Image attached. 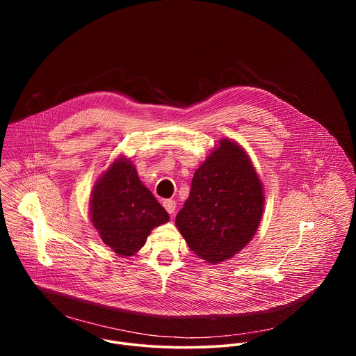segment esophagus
<instances>
[{"mask_svg": "<svg viewBox=\"0 0 356 356\" xmlns=\"http://www.w3.org/2000/svg\"><path fill=\"white\" fill-rule=\"evenodd\" d=\"M162 204H163V207L166 209V211L169 214L175 213V210H176V201L175 200H163Z\"/></svg>", "mask_w": 356, "mask_h": 356, "instance_id": "obj_1", "label": "esophagus"}]
</instances>
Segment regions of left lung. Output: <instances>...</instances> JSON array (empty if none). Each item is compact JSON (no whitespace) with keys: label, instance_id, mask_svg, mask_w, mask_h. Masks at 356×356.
Returning <instances> with one entry per match:
<instances>
[{"label":"left lung","instance_id":"left-lung-1","mask_svg":"<svg viewBox=\"0 0 356 356\" xmlns=\"http://www.w3.org/2000/svg\"><path fill=\"white\" fill-rule=\"evenodd\" d=\"M264 202L262 181L245 149L221 139L195 170L176 227L197 257L220 264L257 234Z\"/></svg>","mask_w":356,"mask_h":356}]
</instances>
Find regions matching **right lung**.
I'll return each instance as SVG.
<instances>
[{"label":"right lung","mask_w":356,"mask_h":356,"mask_svg":"<svg viewBox=\"0 0 356 356\" xmlns=\"http://www.w3.org/2000/svg\"><path fill=\"white\" fill-rule=\"evenodd\" d=\"M90 218L99 238L120 257H132L169 214L138 177L132 162L117 158L95 181Z\"/></svg>","instance_id":"add662e5"}]
</instances>
